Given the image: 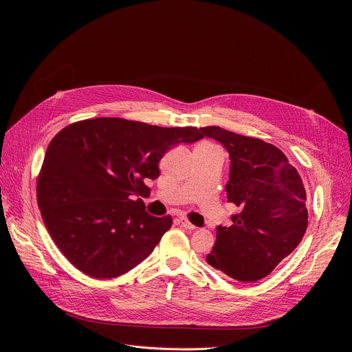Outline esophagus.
<instances>
[{
	"instance_id": "esophagus-1",
	"label": "esophagus",
	"mask_w": 352,
	"mask_h": 352,
	"mask_svg": "<svg viewBox=\"0 0 352 352\" xmlns=\"http://www.w3.org/2000/svg\"><path fill=\"white\" fill-rule=\"evenodd\" d=\"M179 223H181V227H184L186 230H188V231H194L197 227L195 226H192L190 221L187 219V218H179Z\"/></svg>"
}]
</instances>
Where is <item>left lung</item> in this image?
I'll use <instances>...</instances> for the list:
<instances>
[{
	"label": "left lung",
	"mask_w": 352,
	"mask_h": 352,
	"mask_svg": "<svg viewBox=\"0 0 352 352\" xmlns=\"http://www.w3.org/2000/svg\"><path fill=\"white\" fill-rule=\"evenodd\" d=\"M201 135L230 154L227 199L239 208L231 227H217L207 263L241 283L263 280L298 247L308 226L298 171L275 145L211 125Z\"/></svg>",
	"instance_id": "left-lung-1"
}]
</instances>
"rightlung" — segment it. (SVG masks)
<instances>
[{"mask_svg":"<svg viewBox=\"0 0 352 352\" xmlns=\"http://www.w3.org/2000/svg\"><path fill=\"white\" fill-rule=\"evenodd\" d=\"M198 128H162L122 118L74 122L55 135L36 181L44 224L67 260L92 278L137 267L171 228L140 197L174 145L201 140Z\"/></svg>","mask_w":352,"mask_h":352,"instance_id":"1","label":"right lung"}]
</instances>
